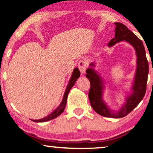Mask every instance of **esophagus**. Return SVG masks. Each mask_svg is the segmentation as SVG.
<instances>
[{"instance_id": "34e87169", "label": "esophagus", "mask_w": 153, "mask_h": 153, "mask_svg": "<svg viewBox=\"0 0 153 153\" xmlns=\"http://www.w3.org/2000/svg\"><path fill=\"white\" fill-rule=\"evenodd\" d=\"M78 68L80 72H81V74H84L87 68V62L85 61L84 59H81V60H79L78 63Z\"/></svg>"}]
</instances>
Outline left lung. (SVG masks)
I'll return each instance as SVG.
<instances>
[{"label": "left lung", "instance_id": "8db88e82", "mask_svg": "<svg viewBox=\"0 0 153 153\" xmlns=\"http://www.w3.org/2000/svg\"><path fill=\"white\" fill-rule=\"evenodd\" d=\"M115 37L108 44L112 46L120 41L126 40L135 48L137 55V69L135 80L133 85L132 94L127 98L126 103L117 113H113L108 109L102 100V82L94 69L89 68L86 70V76L90 82L88 97L92 107L99 115L107 117L121 118L132 111L144 98L146 91V84L149 74V62L146 56V52L142 40L121 23H115ZM94 66V64H90Z\"/></svg>", "mask_w": 153, "mask_h": 153}]
</instances>
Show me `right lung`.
<instances>
[{"instance_id": "right-lung-1", "label": "right lung", "mask_w": 153, "mask_h": 153, "mask_svg": "<svg viewBox=\"0 0 153 153\" xmlns=\"http://www.w3.org/2000/svg\"><path fill=\"white\" fill-rule=\"evenodd\" d=\"M79 76H80L79 70L78 69V68H77L76 67V68L74 69L71 79H70V80H69L68 86H67L65 92L63 100H62L61 105L59 106L58 108H56V109L51 114V115H48L47 117H46L43 119H41V120H32V121H34V122H45V121H47L49 120H53V119L57 117L59 115H60L63 112L65 108V106L67 104V96H68V94L69 92V90H70L71 88L74 86L75 82H76V80L77 79V78H78Z\"/></svg>"}]
</instances>
